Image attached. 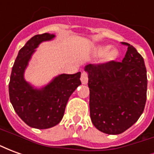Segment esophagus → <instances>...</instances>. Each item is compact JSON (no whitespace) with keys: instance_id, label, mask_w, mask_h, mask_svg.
Masks as SVG:
<instances>
[{"instance_id":"obj_1","label":"esophagus","mask_w":154,"mask_h":154,"mask_svg":"<svg viewBox=\"0 0 154 154\" xmlns=\"http://www.w3.org/2000/svg\"><path fill=\"white\" fill-rule=\"evenodd\" d=\"M81 81H82V84H87L88 82V75L86 72H82L81 75Z\"/></svg>"}]
</instances>
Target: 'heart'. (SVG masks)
Instances as JSON below:
<instances>
[{"instance_id":"obj_1","label":"heart","mask_w":154,"mask_h":154,"mask_svg":"<svg viewBox=\"0 0 154 154\" xmlns=\"http://www.w3.org/2000/svg\"><path fill=\"white\" fill-rule=\"evenodd\" d=\"M109 49V46H99V47L97 48V49H96V53H97L98 55H102L105 53H107L106 54V56H105V58L106 59L107 61H111L114 60V59H116V57H118V55H119V52L117 51V49L116 48H112V49H110V50L108 51Z\"/></svg>"}]
</instances>
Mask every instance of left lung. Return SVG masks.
<instances>
[{
	"mask_svg": "<svg viewBox=\"0 0 154 154\" xmlns=\"http://www.w3.org/2000/svg\"><path fill=\"white\" fill-rule=\"evenodd\" d=\"M122 62L88 64L90 116L98 130L119 134L142 115L147 99V71L143 58L128 43Z\"/></svg>",
	"mask_w": 154,
	"mask_h": 154,
	"instance_id": "left-lung-1",
	"label": "left lung"
}]
</instances>
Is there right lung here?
I'll return each instance as SVG.
<instances>
[{"instance_id": "add662e5", "label": "right lung", "mask_w": 154, "mask_h": 154, "mask_svg": "<svg viewBox=\"0 0 154 154\" xmlns=\"http://www.w3.org/2000/svg\"><path fill=\"white\" fill-rule=\"evenodd\" d=\"M54 37L45 33L28 40L19 51L9 83L10 100L14 110L26 125L35 129H48L60 122L69 97L82 84L80 72L58 75L41 89L34 88L25 80V70L35 48L42 42Z\"/></svg>"}]
</instances>
